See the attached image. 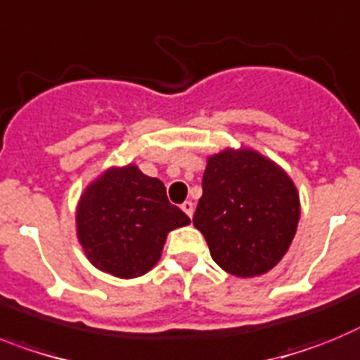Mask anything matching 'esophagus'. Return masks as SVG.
<instances>
[{
  "label": "esophagus",
  "mask_w": 360,
  "mask_h": 360,
  "mask_svg": "<svg viewBox=\"0 0 360 360\" xmlns=\"http://www.w3.org/2000/svg\"><path fill=\"white\" fill-rule=\"evenodd\" d=\"M181 208H183L184 214H186L190 219H192V215H193V202L192 201H184L183 205H181Z\"/></svg>",
  "instance_id": "34e87169"
}]
</instances>
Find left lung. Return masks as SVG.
<instances>
[{
	"mask_svg": "<svg viewBox=\"0 0 360 360\" xmlns=\"http://www.w3.org/2000/svg\"><path fill=\"white\" fill-rule=\"evenodd\" d=\"M299 214L295 186L275 162L254 150H226L206 165L193 226L224 271L254 277L286 254Z\"/></svg>",
	"mask_w": 360,
	"mask_h": 360,
	"instance_id": "1",
	"label": "left lung"
}]
</instances>
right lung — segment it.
Segmentation results:
<instances>
[{"mask_svg":"<svg viewBox=\"0 0 360 360\" xmlns=\"http://www.w3.org/2000/svg\"><path fill=\"white\" fill-rule=\"evenodd\" d=\"M190 223L167 188L136 167L112 168L86 188L77 208V236L94 266L132 279L161 257L167 233Z\"/></svg>","mask_w":360,"mask_h":360,"instance_id":"right-lung-1","label":"right lung"}]
</instances>
